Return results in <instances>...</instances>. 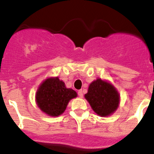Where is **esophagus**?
I'll return each instance as SVG.
<instances>
[{
	"mask_svg": "<svg viewBox=\"0 0 154 154\" xmlns=\"http://www.w3.org/2000/svg\"><path fill=\"white\" fill-rule=\"evenodd\" d=\"M78 95L80 98L83 97V92H82V90H79Z\"/></svg>",
	"mask_w": 154,
	"mask_h": 154,
	"instance_id": "obj_1",
	"label": "esophagus"
}]
</instances>
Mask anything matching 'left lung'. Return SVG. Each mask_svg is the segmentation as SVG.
<instances>
[{"instance_id": "obj_1", "label": "left lung", "mask_w": 154, "mask_h": 154, "mask_svg": "<svg viewBox=\"0 0 154 154\" xmlns=\"http://www.w3.org/2000/svg\"><path fill=\"white\" fill-rule=\"evenodd\" d=\"M85 98L93 111L100 116H108L119 106V95L112 84L101 79L95 80L89 85Z\"/></svg>"}]
</instances>
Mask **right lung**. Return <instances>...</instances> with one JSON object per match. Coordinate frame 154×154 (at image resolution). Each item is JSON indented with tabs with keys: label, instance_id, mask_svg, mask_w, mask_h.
Instances as JSON below:
<instances>
[{
	"label": "right lung",
	"instance_id": "add662e5",
	"mask_svg": "<svg viewBox=\"0 0 154 154\" xmlns=\"http://www.w3.org/2000/svg\"><path fill=\"white\" fill-rule=\"evenodd\" d=\"M77 96L75 91L68 89L58 77L48 78L38 87L36 103L42 112L50 116H58L64 112L69 102Z\"/></svg>",
	"mask_w": 154,
	"mask_h": 154
}]
</instances>
